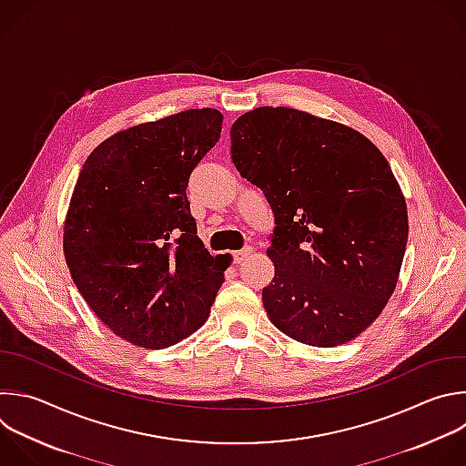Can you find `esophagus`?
<instances>
[{"label": "esophagus", "mask_w": 466, "mask_h": 466, "mask_svg": "<svg viewBox=\"0 0 466 466\" xmlns=\"http://www.w3.org/2000/svg\"><path fill=\"white\" fill-rule=\"evenodd\" d=\"M250 252H252V248L250 247H245V248H241V250H236V252H232V258H234V263L236 265H241L248 256H250Z\"/></svg>", "instance_id": "34e87169"}]
</instances>
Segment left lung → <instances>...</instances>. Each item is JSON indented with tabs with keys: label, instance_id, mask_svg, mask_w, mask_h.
Returning <instances> with one entry per match:
<instances>
[{
	"label": "left lung",
	"instance_id": "8db88e82",
	"mask_svg": "<svg viewBox=\"0 0 466 466\" xmlns=\"http://www.w3.org/2000/svg\"><path fill=\"white\" fill-rule=\"evenodd\" d=\"M232 161L272 214L270 322L317 348L353 340L399 278L408 212L379 147L362 133L292 107H256L230 129Z\"/></svg>",
	"mask_w": 466,
	"mask_h": 466
}]
</instances>
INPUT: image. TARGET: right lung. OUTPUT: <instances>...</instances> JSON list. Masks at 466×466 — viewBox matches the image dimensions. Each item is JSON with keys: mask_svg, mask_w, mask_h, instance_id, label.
Instances as JSON below:
<instances>
[{"mask_svg": "<svg viewBox=\"0 0 466 466\" xmlns=\"http://www.w3.org/2000/svg\"><path fill=\"white\" fill-rule=\"evenodd\" d=\"M218 109H188L118 131L84 163L64 227V254L95 315L147 350L174 346L208 319L230 256L198 238L187 187L216 146Z\"/></svg>", "mask_w": 466, "mask_h": 466, "instance_id": "add662e5", "label": "right lung"}]
</instances>
